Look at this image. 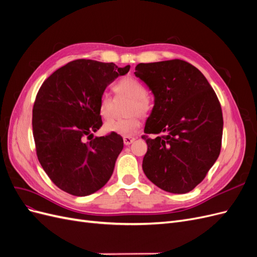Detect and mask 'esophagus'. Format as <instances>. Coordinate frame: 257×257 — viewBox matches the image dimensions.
<instances>
[{"label": "esophagus", "mask_w": 257, "mask_h": 257, "mask_svg": "<svg viewBox=\"0 0 257 257\" xmlns=\"http://www.w3.org/2000/svg\"><path fill=\"white\" fill-rule=\"evenodd\" d=\"M134 141H135L134 137H131V136H124L123 137V143H124V145H125V146L131 145Z\"/></svg>", "instance_id": "1"}]
</instances>
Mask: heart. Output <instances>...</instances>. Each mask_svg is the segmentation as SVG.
<instances>
[{"label": "heart", "instance_id": "b5f03b06", "mask_svg": "<svg viewBox=\"0 0 257 257\" xmlns=\"http://www.w3.org/2000/svg\"><path fill=\"white\" fill-rule=\"evenodd\" d=\"M113 91L118 98L131 99L127 106L125 119L112 120L105 124V130L110 133L122 136L135 134L142 125V113H146L149 109V102L147 99L148 92L142 82L132 77L120 79L113 85ZM115 109L114 99L106 93L99 97L98 112L104 120H110Z\"/></svg>", "mask_w": 257, "mask_h": 257}]
</instances>
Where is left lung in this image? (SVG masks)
Instances as JSON below:
<instances>
[{
    "label": "left lung",
    "instance_id": "8db88e82",
    "mask_svg": "<svg viewBox=\"0 0 257 257\" xmlns=\"http://www.w3.org/2000/svg\"><path fill=\"white\" fill-rule=\"evenodd\" d=\"M135 76L154 95L143 138V169L169 193L184 194L204 180L220 155L223 114L215 92L195 66L182 60L141 63Z\"/></svg>",
    "mask_w": 257,
    "mask_h": 257
}]
</instances>
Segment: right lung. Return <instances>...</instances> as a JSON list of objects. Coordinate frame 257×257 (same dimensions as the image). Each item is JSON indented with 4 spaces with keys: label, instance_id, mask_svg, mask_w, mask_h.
<instances>
[{
    "label": "right lung",
    "instance_id": "obj_1",
    "mask_svg": "<svg viewBox=\"0 0 257 257\" xmlns=\"http://www.w3.org/2000/svg\"><path fill=\"white\" fill-rule=\"evenodd\" d=\"M128 71L130 65L79 59L57 69L38 90L32 118L37 159L62 191L87 196L110 179L123 139L115 133L93 137V132L103 124L99 97Z\"/></svg>",
    "mask_w": 257,
    "mask_h": 257
}]
</instances>
